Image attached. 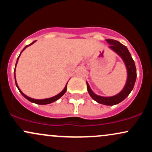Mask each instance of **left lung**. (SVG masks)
Masks as SVG:
<instances>
[{
	"label": "left lung",
	"instance_id": "8db88e82",
	"mask_svg": "<svg viewBox=\"0 0 152 152\" xmlns=\"http://www.w3.org/2000/svg\"><path fill=\"white\" fill-rule=\"evenodd\" d=\"M108 43L110 45L109 48L113 50L115 53H116L122 58L124 62L126 68L127 69V80L124 87L121 92H119L116 95L110 97L101 96L95 94L91 89L89 85L86 82L87 90L88 94L92 99L99 104H104L107 106H113L117 104L124 100L131 93L134 86L136 79H137V69H136L135 63L132 58L131 53L129 51L128 48L124 45L116 40L106 39Z\"/></svg>",
	"mask_w": 152,
	"mask_h": 152
}]
</instances>
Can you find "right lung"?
<instances>
[{"label":"right lung","instance_id":"add662e5","mask_svg":"<svg viewBox=\"0 0 152 152\" xmlns=\"http://www.w3.org/2000/svg\"><path fill=\"white\" fill-rule=\"evenodd\" d=\"M35 42H36V41H34V42H32V43H31V44H29V45H27V46H26L25 48H24L22 50V51L20 52V53H21L22 52H23V50H25L26 48H27L28 46H31V45H32L33 43H35ZM20 55H19V56L18 57V58H17V61H16V64H15V67H16L17 63H18V58H19V57H20ZM15 70H14V76H15V85H16L17 88H18L19 91L20 92V94H21L23 96L25 97V98H26V99H28V101H30L31 102H32V103H35V104H40V105H45V104H50V103H53V102H56V101H57V100H58V99H60L61 97L62 96L64 95V94L66 93V89H67V83H66V85L65 88H64V90H63L61 92V93H59L58 94H57V95H56V96H53V97H51V98H48V99H34L30 98V97L27 96L25 95V94H24L23 93V92L21 91H20V88H19V87H18V84H17V83H16V80H15Z\"/></svg>","mask_w":152,"mask_h":152}]
</instances>
